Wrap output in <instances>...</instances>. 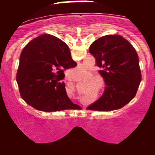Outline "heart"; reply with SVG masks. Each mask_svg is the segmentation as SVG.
Here are the masks:
<instances>
[{
	"instance_id": "obj_1",
	"label": "heart",
	"mask_w": 155,
	"mask_h": 155,
	"mask_svg": "<svg viewBox=\"0 0 155 155\" xmlns=\"http://www.w3.org/2000/svg\"><path fill=\"white\" fill-rule=\"evenodd\" d=\"M79 72H82V73H84V69H80L79 70ZM72 78L74 79H75V80H79V77H78V76H72ZM92 81H94V82H95L96 81V79H92Z\"/></svg>"
}]
</instances>
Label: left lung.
<instances>
[{"instance_id":"1","label":"left lung","mask_w":155,"mask_h":155,"mask_svg":"<svg viewBox=\"0 0 155 155\" xmlns=\"http://www.w3.org/2000/svg\"><path fill=\"white\" fill-rule=\"evenodd\" d=\"M89 51L101 68L106 87L103 95L87 109L108 111L123 107L134 98L141 81L135 48L120 35H107L95 41Z\"/></svg>"}]
</instances>
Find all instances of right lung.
Returning a JSON list of instances; mask_svg holds the SVG:
<instances>
[{"label":"right lung","instance_id":"add662e5","mask_svg":"<svg viewBox=\"0 0 155 155\" xmlns=\"http://www.w3.org/2000/svg\"><path fill=\"white\" fill-rule=\"evenodd\" d=\"M68 47L49 34L31 41L21 52L17 82L21 97L38 111L79 109L65 91L64 71L76 66Z\"/></svg>","mask_w":155,"mask_h":155}]
</instances>
